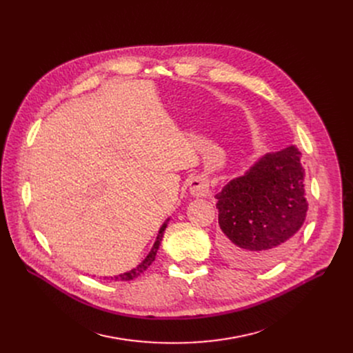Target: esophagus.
<instances>
[{
  "label": "esophagus",
  "mask_w": 353,
  "mask_h": 353,
  "mask_svg": "<svg viewBox=\"0 0 353 353\" xmlns=\"http://www.w3.org/2000/svg\"><path fill=\"white\" fill-rule=\"evenodd\" d=\"M188 191L190 194L193 196L194 199H200V197H207L210 193V183L205 177H196L190 181L188 184Z\"/></svg>",
  "instance_id": "34e87169"
}]
</instances>
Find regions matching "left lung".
<instances>
[{"label": "left lung", "instance_id": "8db88e82", "mask_svg": "<svg viewBox=\"0 0 353 353\" xmlns=\"http://www.w3.org/2000/svg\"><path fill=\"white\" fill-rule=\"evenodd\" d=\"M297 146L269 152L215 196L219 248L246 269H266L290 252L305 221V170Z\"/></svg>", "mask_w": 353, "mask_h": 353}]
</instances>
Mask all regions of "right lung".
<instances>
[{
  "label": "right lung",
  "mask_w": 353,
  "mask_h": 353,
  "mask_svg": "<svg viewBox=\"0 0 353 353\" xmlns=\"http://www.w3.org/2000/svg\"><path fill=\"white\" fill-rule=\"evenodd\" d=\"M169 219L170 218H168L165 222H163V225L160 227V230H159V234H157V236H156V241H154V243H153V246H152V249H150V252L148 253V256L146 258L135 268V269H132V270H130V272H126V273H122V274H118V276H115L114 279L115 280H122V281H130V280H134V279H137L138 276H141L152 263H153V261H154V256H156V253H157V250H159V246H160V242H162V238H163V234H165V230H166V227H168V222H169ZM104 279H107V277H104ZM111 280H112V277H111Z\"/></svg>",
  "instance_id": "add662e5"
}]
</instances>
